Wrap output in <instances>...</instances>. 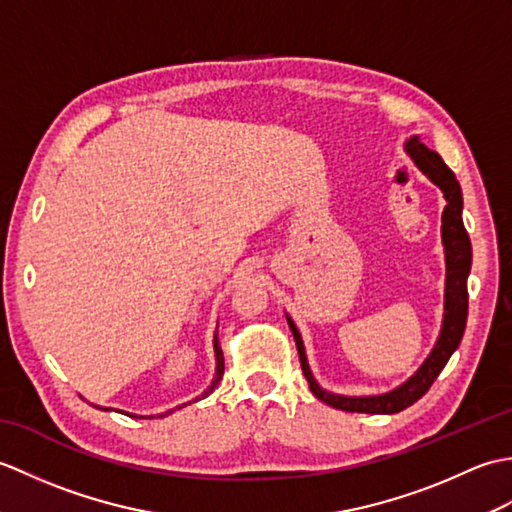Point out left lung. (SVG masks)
<instances>
[{
  "mask_svg": "<svg viewBox=\"0 0 512 512\" xmlns=\"http://www.w3.org/2000/svg\"><path fill=\"white\" fill-rule=\"evenodd\" d=\"M405 149L424 176H427L433 184H438L444 193V200H447V206H444L442 211V244H444V259H447V286H444L442 330L436 345H433L431 354L427 356V361H424L418 372L409 380H405L400 387L378 396H339L321 389L317 380H314L308 358H306V347H303V341H301V334L297 330L295 321L286 317L292 336H295L303 376H306L312 394L334 409H343L352 413H398L402 409H407L409 405H413V402L427 394L429 387L433 385V380L440 376L444 365L449 363L451 354L458 350L464 328H466V314H469V290H466V279H469V273H471L473 255H471V239L462 222L460 182L455 180V173L444 165V160L436 154V151H431L429 147H424L420 143L418 136L411 138L409 143H405Z\"/></svg>",
  "mask_w": 512,
  "mask_h": 512,
  "instance_id": "obj_1",
  "label": "left lung"
}]
</instances>
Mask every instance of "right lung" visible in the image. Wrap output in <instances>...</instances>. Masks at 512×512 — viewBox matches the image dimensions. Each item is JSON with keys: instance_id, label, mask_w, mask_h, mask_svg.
Listing matches in <instances>:
<instances>
[{"instance_id": "add662e5", "label": "right lung", "mask_w": 512, "mask_h": 512, "mask_svg": "<svg viewBox=\"0 0 512 512\" xmlns=\"http://www.w3.org/2000/svg\"><path fill=\"white\" fill-rule=\"evenodd\" d=\"M213 347H215V361H217V365H215V378H213V383H211V387L209 389H206L204 391V394H202V398L204 396H209L211 394V391L215 389V385L217 383H220V380H222V374H224V356H222V347H220V341H217V334H215V341H213ZM103 409V407H101ZM107 411V409H105ZM171 413V411H169Z\"/></svg>"}]
</instances>
